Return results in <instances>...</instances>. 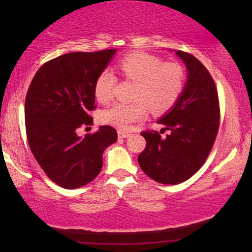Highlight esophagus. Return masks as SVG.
Returning a JSON list of instances; mask_svg holds the SVG:
<instances>
[{"instance_id": "esophagus-1", "label": "esophagus", "mask_w": 252, "mask_h": 252, "mask_svg": "<svg viewBox=\"0 0 252 252\" xmlns=\"http://www.w3.org/2000/svg\"><path fill=\"white\" fill-rule=\"evenodd\" d=\"M118 135H119V138H127V136L130 135V133H129V132H126V131L118 130Z\"/></svg>"}]
</instances>
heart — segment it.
<instances>
[{
    "label": "heart",
    "instance_id": "b5f03b06",
    "mask_svg": "<svg viewBox=\"0 0 252 252\" xmlns=\"http://www.w3.org/2000/svg\"><path fill=\"white\" fill-rule=\"evenodd\" d=\"M118 69L126 80L135 85L129 103H116L101 114L103 122L129 130L135 122L153 113H162L172 108L180 97L186 82L182 65L177 62H164L159 57L148 53H132L119 62ZM117 76L109 70L102 71L95 82V96L101 103H109L113 97Z\"/></svg>",
    "mask_w": 252,
    "mask_h": 252
}]
</instances>
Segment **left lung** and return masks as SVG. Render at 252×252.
<instances>
[{"label": "left lung", "mask_w": 252, "mask_h": 252, "mask_svg": "<svg viewBox=\"0 0 252 252\" xmlns=\"http://www.w3.org/2000/svg\"><path fill=\"white\" fill-rule=\"evenodd\" d=\"M176 53L185 62L188 80L176 104L158 120L169 133L161 138L158 131L141 132L147 146L138 157L142 171L163 185H179L202 167L220 122L218 91L211 74L192 54Z\"/></svg>", "instance_id": "1"}]
</instances>
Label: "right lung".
<instances>
[{
    "instance_id": "1",
    "label": "right lung",
    "mask_w": 252,
    "mask_h": 252,
    "mask_svg": "<svg viewBox=\"0 0 252 252\" xmlns=\"http://www.w3.org/2000/svg\"><path fill=\"white\" fill-rule=\"evenodd\" d=\"M116 49L72 52L45 62L34 75L25 97V129L34 158L51 180L65 189L91 182L102 169V155L118 139L116 129L91 126L95 82Z\"/></svg>"
}]
</instances>
